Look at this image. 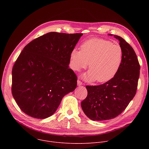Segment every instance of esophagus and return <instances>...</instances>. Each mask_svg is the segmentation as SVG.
Returning a JSON list of instances; mask_svg holds the SVG:
<instances>
[{
    "instance_id": "34e87169",
    "label": "esophagus",
    "mask_w": 149,
    "mask_h": 149,
    "mask_svg": "<svg viewBox=\"0 0 149 149\" xmlns=\"http://www.w3.org/2000/svg\"><path fill=\"white\" fill-rule=\"evenodd\" d=\"M77 85H78V86H82V82L81 81L78 80L77 81Z\"/></svg>"
}]
</instances>
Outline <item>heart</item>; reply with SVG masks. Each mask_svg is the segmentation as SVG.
Wrapping results in <instances>:
<instances>
[{"instance_id":"b5f03b06","label":"heart","mask_w":149,"mask_h":149,"mask_svg":"<svg viewBox=\"0 0 149 149\" xmlns=\"http://www.w3.org/2000/svg\"><path fill=\"white\" fill-rule=\"evenodd\" d=\"M70 66L75 71L87 67L90 70L82 76L87 81L100 83L112 79L118 72L123 60V52L118 44L101 38H91L83 42L81 50L70 53Z\"/></svg>"}]
</instances>
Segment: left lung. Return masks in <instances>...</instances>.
<instances>
[{"label": "left lung", "instance_id": "obj_1", "mask_svg": "<svg viewBox=\"0 0 149 149\" xmlns=\"http://www.w3.org/2000/svg\"><path fill=\"white\" fill-rule=\"evenodd\" d=\"M114 36L119 40L123 49L121 67L110 81L99 86H87V96L81 104L85 114L94 121L117 117L133 100L137 88L140 67L137 55L123 38Z\"/></svg>", "mask_w": 149, "mask_h": 149}]
</instances>
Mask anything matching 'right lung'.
Instances as JSON below:
<instances>
[{
    "label": "right lung",
    "mask_w": 149,
    "mask_h": 149,
    "mask_svg": "<svg viewBox=\"0 0 149 149\" xmlns=\"http://www.w3.org/2000/svg\"><path fill=\"white\" fill-rule=\"evenodd\" d=\"M82 33L49 32L25 47L12 69V95L24 113L44 119L57 110L62 98L77 87L69 68L70 53Z\"/></svg>",
    "instance_id": "right-lung-1"
}]
</instances>
